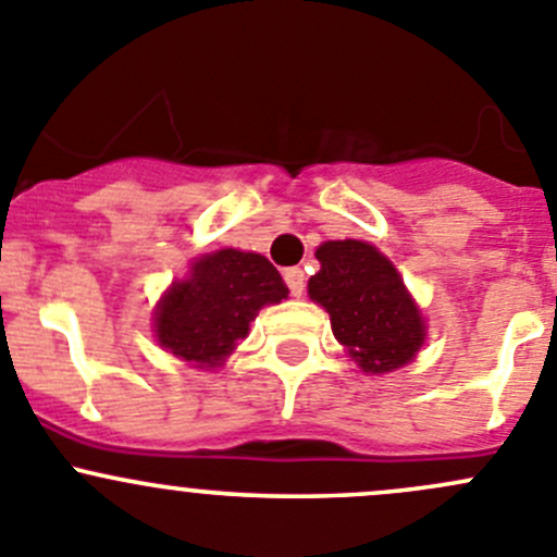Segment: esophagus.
I'll return each instance as SVG.
<instances>
[{"instance_id": "obj_1", "label": "esophagus", "mask_w": 557, "mask_h": 557, "mask_svg": "<svg viewBox=\"0 0 557 557\" xmlns=\"http://www.w3.org/2000/svg\"><path fill=\"white\" fill-rule=\"evenodd\" d=\"M283 277H285V283H288L290 294H294V296H301V294H305V288H307V277H305V272H301L299 267L285 269Z\"/></svg>"}]
</instances>
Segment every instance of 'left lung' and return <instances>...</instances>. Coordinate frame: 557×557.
I'll list each match as a JSON object with an SVG mask.
<instances>
[{
    "label": "left lung",
    "instance_id": "left-lung-1",
    "mask_svg": "<svg viewBox=\"0 0 557 557\" xmlns=\"http://www.w3.org/2000/svg\"><path fill=\"white\" fill-rule=\"evenodd\" d=\"M320 272L310 299L331 314V331L367 374L396 372L425 339V323L398 269L369 243L334 239L314 250Z\"/></svg>",
    "mask_w": 557,
    "mask_h": 557
}]
</instances>
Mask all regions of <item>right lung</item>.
Masks as SVG:
<instances>
[{"label": "right lung", "mask_w": 557, "mask_h": 557, "mask_svg": "<svg viewBox=\"0 0 557 557\" xmlns=\"http://www.w3.org/2000/svg\"><path fill=\"white\" fill-rule=\"evenodd\" d=\"M288 299L277 269L258 252L226 247L190 263L156 305V339L172 356L215 369L245 339L261 307Z\"/></svg>", "instance_id": "obj_1"}]
</instances>
